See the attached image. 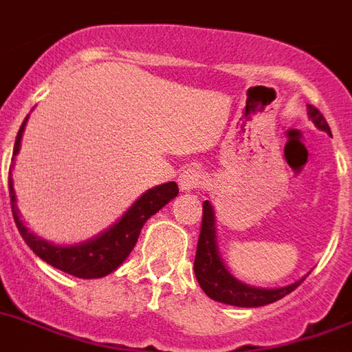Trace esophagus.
<instances>
[{
  "label": "esophagus",
  "mask_w": 352,
  "mask_h": 352,
  "mask_svg": "<svg viewBox=\"0 0 352 352\" xmlns=\"http://www.w3.org/2000/svg\"><path fill=\"white\" fill-rule=\"evenodd\" d=\"M203 182H205V175H203V171L197 166H188L179 175V188H181L182 192L197 190V188H201Z\"/></svg>",
  "instance_id": "1"
}]
</instances>
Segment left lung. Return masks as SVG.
Here are the masks:
<instances>
[{"label":"left lung","mask_w":352,"mask_h":352,"mask_svg":"<svg viewBox=\"0 0 352 352\" xmlns=\"http://www.w3.org/2000/svg\"><path fill=\"white\" fill-rule=\"evenodd\" d=\"M308 114L316 127L331 134L329 123L316 107L308 104ZM194 272L197 283L210 299L243 308L272 305V302L283 299L284 295L292 294L305 280L301 278L284 288H256V286H249V284L238 280L234 275H230L227 265L223 264V258L219 256L216 225H214V208H212L210 201L203 203V223H201V234L199 241H197V251H195Z\"/></svg>","instance_id":"1"}]
</instances>
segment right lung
I'll use <instances>...</instances> for the list:
<instances>
[{
	"label": "right lung",
	"instance_id": "add662e5",
	"mask_svg": "<svg viewBox=\"0 0 352 352\" xmlns=\"http://www.w3.org/2000/svg\"><path fill=\"white\" fill-rule=\"evenodd\" d=\"M25 123L27 118L21 123L18 136H16L14 151H12L14 157L20 151L21 134H23ZM9 194L16 227L20 230L21 238L25 240L27 245L36 253V256H40L44 262L57 267L60 272L74 275V277L101 278L123 264V260L127 258L136 245L144 223L151 218L153 214H157L162 206L168 205L173 197H177L179 188H177L175 182H166V184H158V186L147 190L146 194H142L138 199L134 201L133 206L112 227H109L104 232H101L92 240L82 241L77 245H55L47 240H42L40 236L27 229L20 218V210L16 206L14 181H12L10 173Z\"/></svg>",
	"mask_w": 352,
	"mask_h": 352
}]
</instances>
